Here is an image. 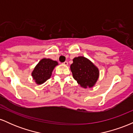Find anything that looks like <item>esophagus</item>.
<instances>
[{"label": "esophagus", "mask_w": 133, "mask_h": 133, "mask_svg": "<svg viewBox=\"0 0 133 133\" xmlns=\"http://www.w3.org/2000/svg\"><path fill=\"white\" fill-rule=\"evenodd\" d=\"M62 64H63L64 65H67L68 64V61H65V62H64L63 63H62Z\"/></svg>", "instance_id": "obj_1"}]
</instances>
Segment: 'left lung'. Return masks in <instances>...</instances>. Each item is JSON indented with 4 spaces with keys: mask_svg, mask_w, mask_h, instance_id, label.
Here are the masks:
<instances>
[{
    "mask_svg": "<svg viewBox=\"0 0 133 133\" xmlns=\"http://www.w3.org/2000/svg\"><path fill=\"white\" fill-rule=\"evenodd\" d=\"M71 70L74 79L84 88H92L98 79V69L89 59L82 56L74 58Z\"/></svg>",
    "mask_w": 133,
    "mask_h": 133,
    "instance_id": "obj_1",
    "label": "left lung"
}]
</instances>
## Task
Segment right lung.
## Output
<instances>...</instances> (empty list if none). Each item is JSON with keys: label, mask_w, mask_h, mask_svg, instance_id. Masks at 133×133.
Segmentation results:
<instances>
[{"label": "right lung", "mask_w": 133, "mask_h": 133, "mask_svg": "<svg viewBox=\"0 0 133 133\" xmlns=\"http://www.w3.org/2000/svg\"><path fill=\"white\" fill-rule=\"evenodd\" d=\"M58 64L57 61L50 59H42L32 72L33 79L37 84H41L51 77L54 68Z\"/></svg>", "instance_id": "obj_1"}]
</instances>
